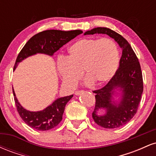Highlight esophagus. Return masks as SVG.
<instances>
[{"label": "esophagus", "instance_id": "1", "mask_svg": "<svg viewBox=\"0 0 156 156\" xmlns=\"http://www.w3.org/2000/svg\"><path fill=\"white\" fill-rule=\"evenodd\" d=\"M83 92V91H76V92H75V94L77 96H78V95H80V94H82Z\"/></svg>", "mask_w": 156, "mask_h": 156}]
</instances>
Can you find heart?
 <instances>
[{
	"label": "heart",
	"mask_w": 156,
	"mask_h": 156,
	"mask_svg": "<svg viewBox=\"0 0 156 156\" xmlns=\"http://www.w3.org/2000/svg\"><path fill=\"white\" fill-rule=\"evenodd\" d=\"M119 54L117 44L109 38H85L69 46L66 58H58L56 69L66 87L74 88L82 77L96 85L108 83L117 73Z\"/></svg>",
	"instance_id": "heart-1"
}]
</instances>
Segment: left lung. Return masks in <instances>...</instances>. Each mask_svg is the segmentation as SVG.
Here are the masks:
<instances>
[{
  "mask_svg": "<svg viewBox=\"0 0 156 156\" xmlns=\"http://www.w3.org/2000/svg\"><path fill=\"white\" fill-rule=\"evenodd\" d=\"M95 34L108 35L122 51L119 67L112 79L102 89L93 91L96 100L94 121L104 128H117L128 123L137 112L143 92L142 73L136 55L124 37L104 27L93 28L84 35ZM100 110H105V114L98 115Z\"/></svg>",
  "mask_w": 156,
  "mask_h": 156,
  "instance_id": "left-lung-1",
  "label": "left lung"
}]
</instances>
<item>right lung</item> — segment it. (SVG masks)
<instances>
[{
	"mask_svg": "<svg viewBox=\"0 0 156 156\" xmlns=\"http://www.w3.org/2000/svg\"><path fill=\"white\" fill-rule=\"evenodd\" d=\"M82 33L81 30L64 31L53 29L37 34L26 42L20 52L16 59L14 70L20 62L37 53H43L52 56L62 46ZM13 94L17 110L20 117L28 126L38 130H51L59 124L62 119L65 105L73 97V94H71L59 98L43 110L31 112L20 105L16 98L14 89Z\"/></svg>",
	"mask_w": 156,
	"mask_h": 156,
	"instance_id": "right-lung-1",
	"label": "right lung"
}]
</instances>
